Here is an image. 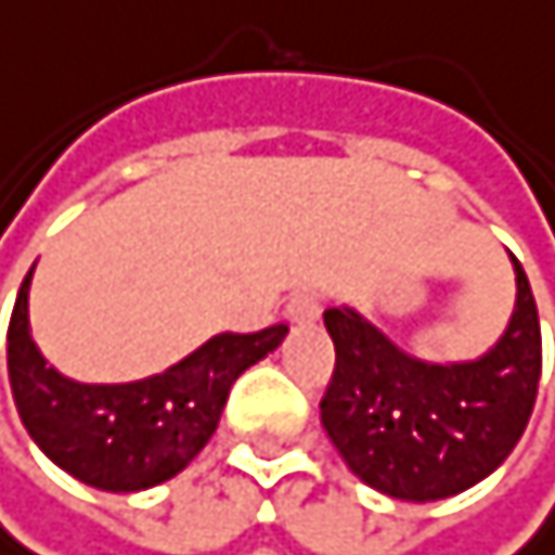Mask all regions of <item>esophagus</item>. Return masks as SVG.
Wrapping results in <instances>:
<instances>
[{"label": "esophagus", "mask_w": 555, "mask_h": 555, "mask_svg": "<svg viewBox=\"0 0 555 555\" xmlns=\"http://www.w3.org/2000/svg\"><path fill=\"white\" fill-rule=\"evenodd\" d=\"M319 306H322V299L315 289H299L289 296L286 315H289V322H312V319H319Z\"/></svg>", "instance_id": "esophagus-1"}]
</instances>
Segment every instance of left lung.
Wrapping results in <instances>:
<instances>
[{"mask_svg":"<svg viewBox=\"0 0 555 555\" xmlns=\"http://www.w3.org/2000/svg\"><path fill=\"white\" fill-rule=\"evenodd\" d=\"M517 309L477 362L427 365L351 309H325L335 369L319 401L341 461L398 500H444L493 474L533 414L543 338L520 259Z\"/></svg>","mask_w":555,"mask_h":555,"instance_id":"8db88e82","label":"left lung"}]
</instances>
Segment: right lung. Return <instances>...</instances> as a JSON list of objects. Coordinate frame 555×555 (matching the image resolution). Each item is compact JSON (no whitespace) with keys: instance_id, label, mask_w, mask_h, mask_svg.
Instances as JSON below:
<instances>
[{"instance_id":"obj_1","label":"right lung","mask_w":555,"mask_h":555,"mask_svg":"<svg viewBox=\"0 0 555 555\" xmlns=\"http://www.w3.org/2000/svg\"><path fill=\"white\" fill-rule=\"evenodd\" d=\"M31 269L9 322V385L18 417L46 457L111 493H134L177 477L214 438L233 382L289 332L286 322L223 332L144 382L78 385L46 365L31 341Z\"/></svg>"}]
</instances>
